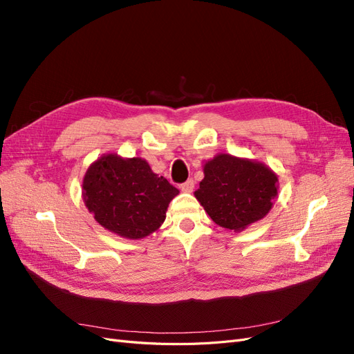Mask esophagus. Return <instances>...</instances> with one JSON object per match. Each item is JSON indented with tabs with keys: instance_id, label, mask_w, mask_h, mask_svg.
Returning <instances> with one entry per match:
<instances>
[{
	"instance_id": "obj_1",
	"label": "esophagus",
	"mask_w": 354,
	"mask_h": 354,
	"mask_svg": "<svg viewBox=\"0 0 354 354\" xmlns=\"http://www.w3.org/2000/svg\"><path fill=\"white\" fill-rule=\"evenodd\" d=\"M180 189H181V192H186V194H190V192H194V189H195V181L194 180H187V181H185L183 185L180 186Z\"/></svg>"
}]
</instances>
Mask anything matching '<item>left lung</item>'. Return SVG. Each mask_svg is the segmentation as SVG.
Returning a JSON list of instances; mask_svg holds the SVG:
<instances>
[{
	"label": "left lung",
	"instance_id": "1",
	"mask_svg": "<svg viewBox=\"0 0 354 354\" xmlns=\"http://www.w3.org/2000/svg\"><path fill=\"white\" fill-rule=\"evenodd\" d=\"M195 196L218 226L241 232L267 216L277 196V176L261 162L220 153L203 165Z\"/></svg>",
	"mask_w": 354,
	"mask_h": 354
}]
</instances>
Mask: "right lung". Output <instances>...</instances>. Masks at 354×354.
Returning a JSON list of instances; mask_svg holds the SVG:
<instances>
[{"label": "right lung", "instance_id": "right-lung-1", "mask_svg": "<svg viewBox=\"0 0 354 354\" xmlns=\"http://www.w3.org/2000/svg\"><path fill=\"white\" fill-rule=\"evenodd\" d=\"M178 189L155 174L142 158L108 153L93 162L82 180L85 207L100 226L118 236L142 239L159 229Z\"/></svg>", "mask_w": 354, "mask_h": 354}]
</instances>
